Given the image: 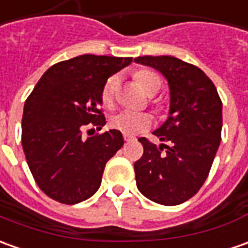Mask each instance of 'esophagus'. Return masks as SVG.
I'll return each instance as SVG.
<instances>
[{"label":"esophagus","mask_w":248,"mask_h":248,"mask_svg":"<svg viewBox=\"0 0 248 248\" xmlns=\"http://www.w3.org/2000/svg\"><path fill=\"white\" fill-rule=\"evenodd\" d=\"M124 141H126V142H130V141H133L134 138L130 137V136H126V134H124Z\"/></svg>","instance_id":"34e87169"}]
</instances>
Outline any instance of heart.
Returning a JSON list of instances; mask_svg holds the SVG:
<instances>
[{
    "mask_svg": "<svg viewBox=\"0 0 248 248\" xmlns=\"http://www.w3.org/2000/svg\"><path fill=\"white\" fill-rule=\"evenodd\" d=\"M134 77L148 95H155L161 87L159 75L153 70H140L134 75ZM118 82V76H111L104 84L102 89V102L106 106H110L114 102ZM110 126L126 136H136L148 130L152 126V117L146 112H134L127 110L118 111L117 114L110 118Z\"/></svg>",
    "mask_w": 248,
    "mask_h": 248,
    "instance_id": "b5f03b06",
    "label": "heart"
}]
</instances>
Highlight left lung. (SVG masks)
Instances as JSON below:
<instances>
[{
	"mask_svg": "<svg viewBox=\"0 0 248 248\" xmlns=\"http://www.w3.org/2000/svg\"><path fill=\"white\" fill-rule=\"evenodd\" d=\"M134 62L159 70L170 87L168 118L153 131L170 146L138 138L144 155L134 163L137 187L156 203L179 205L208 178L221 141L223 103L212 80L191 63L170 55H145Z\"/></svg>",
	"mask_w": 248,
	"mask_h": 248,
	"instance_id": "8db88e82",
	"label": "left lung"
}]
</instances>
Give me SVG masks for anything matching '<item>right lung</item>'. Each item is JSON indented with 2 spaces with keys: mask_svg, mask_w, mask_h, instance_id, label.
<instances>
[{
  "mask_svg": "<svg viewBox=\"0 0 248 248\" xmlns=\"http://www.w3.org/2000/svg\"><path fill=\"white\" fill-rule=\"evenodd\" d=\"M131 57L84 54L55 63L25 100L21 144L32 176L55 201L75 205L95 194L106 163L124 145L121 131L82 140L84 126L102 129V89Z\"/></svg>",
  "mask_w": 248,
  "mask_h": 248,
  "instance_id": "1",
  "label": "right lung"
}]
</instances>
